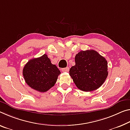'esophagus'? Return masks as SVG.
Masks as SVG:
<instances>
[{
	"label": "esophagus",
	"mask_w": 130,
	"mask_h": 130,
	"mask_svg": "<svg viewBox=\"0 0 130 130\" xmlns=\"http://www.w3.org/2000/svg\"><path fill=\"white\" fill-rule=\"evenodd\" d=\"M62 71V72H68L69 68L68 67H67V68H62L61 69Z\"/></svg>",
	"instance_id": "obj_1"
}]
</instances>
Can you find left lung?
<instances>
[{
    "instance_id": "left-lung-1",
    "label": "left lung",
    "mask_w": 130,
    "mask_h": 130,
    "mask_svg": "<svg viewBox=\"0 0 130 130\" xmlns=\"http://www.w3.org/2000/svg\"><path fill=\"white\" fill-rule=\"evenodd\" d=\"M75 60L69 75L79 89L92 91L102 85L108 75V62L104 57L93 50L81 51Z\"/></svg>"
}]
</instances>
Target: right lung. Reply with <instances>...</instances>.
Returning a JSON list of instances; mask_svg holds the SVG:
<instances>
[{
    "label": "right lung",
    "instance_id": "right-lung-1",
    "mask_svg": "<svg viewBox=\"0 0 130 130\" xmlns=\"http://www.w3.org/2000/svg\"><path fill=\"white\" fill-rule=\"evenodd\" d=\"M61 72L55 65L51 63L46 54L30 59L23 69L26 84L39 92H46L56 83Z\"/></svg>",
    "mask_w": 130,
    "mask_h": 130
}]
</instances>
